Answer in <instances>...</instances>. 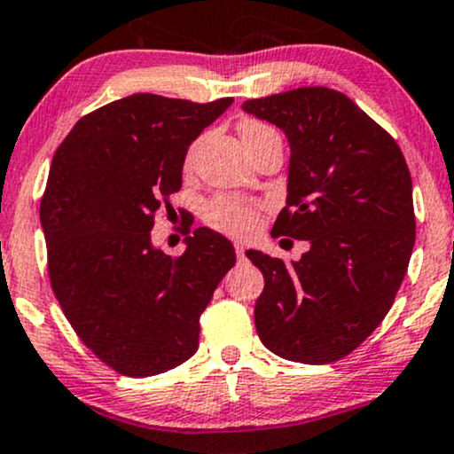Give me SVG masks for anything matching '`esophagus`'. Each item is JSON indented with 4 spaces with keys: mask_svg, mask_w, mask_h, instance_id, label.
Masks as SVG:
<instances>
[{
    "mask_svg": "<svg viewBox=\"0 0 454 454\" xmlns=\"http://www.w3.org/2000/svg\"><path fill=\"white\" fill-rule=\"evenodd\" d=\"M244 253H246L244 246L242 244H236V254H238L239 261H244Z\"/></svg>",
    "mask_w": 454,
    "mask_h": 454,
    "instance_id": "obj_1",
    "label": "esophagus"
}]
</instances>
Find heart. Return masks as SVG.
Segmentation results:
<instances>
[{"label": "heart", "instance_id": "b5f03b06", "mask_svg": "<svg viewBox=\"0 0 454 454\" xmlns=\"http://www.w3.org/2000/svg\"><path fill=\"white\" fill-rule=\"evenodd\" d=\"M244 141H253L259 134L271 130L270 126L261 124V121L248 120L239 126ZM193 164V147L184 155V168H192ZM204 221L208 223L216 231L229 233V236H248L250 231L259 223V206L253 201L238 198V195H215L208 204L204 206L201 212Z\"/></svg>", "mask_w": 454, "mask_h": 454}]
</instances>
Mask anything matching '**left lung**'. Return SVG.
<instances>
[{"instance_id": "8db88e82", "label": "left lung", "mask_w": 454, "mask_h": 454, "mask_svg": "<svg viewBox=\"0 0 454 454\" xmlns=\"http://www.w3.org/2000/svg\"><path fill=\"white\" fill-rule=\"evenodd\" d=\"M242 107L282 128L290 143L286 208L271 236L311 242L293 265L246 253L265 278L256 333L284 360L337 362L383 322L408 270L417 223L406 160L387 130L330 88Z\"/></svg>"}]
</instances>
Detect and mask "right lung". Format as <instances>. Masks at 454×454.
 Here are the masks:
<instances>
[{
    "label": "right lung",
    "mask_w": 454,
    "mask_h": 454,
    "mask_svg": "<svg viewBox=\"0 0 454 454\" xmlns=\"http://www.w3.org/2000/svg\"><path fill=\"white\" fill-rule=\"evenodd\" d=\"M231 103L132 94L77 120L52 158L39 204L50 284L82 343L124 377L187 362L236 265L231 242L206 227L189 229L178 256L149 233L155 212L172 210L189 145Z\"/></svg>",
    "instance_id": "add662e5"
}]
</instances>
